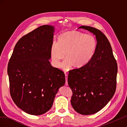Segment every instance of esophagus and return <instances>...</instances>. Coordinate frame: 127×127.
<instances>
[{
	"mask_svg": "<svg viewBox=\"0 0 127 127\" xmlns=\"http://www.w3.org/2000/svg\"><path fill=\"white\" fill-rule=\"evenodd\" d=\"M64 74H65V78H66V83H65V85L66 86H67L68 84V81H67V79H68V75H67V74L66 72H64Z\"/></svg>",
	"mask_w": 127,
	"mask_h": 127,
	"instance_id": "34e87169",
	"label": "esophagus"
}]
</instances>
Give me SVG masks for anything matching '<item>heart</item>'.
<instances>
[{
  "label": "heart",
  "instance_id": "b5f03b06",
  "mask_svg": "<svg viewBox=\"0 0 127 127\" xmlns=\"http://www.w3.org/2000/svg\"><path fill=\"white\" fill-rule=\"evenodd\" d=\"M97 48V40L94 36L76 31L66 32L59 35L58 43L54 42L51 45L52 63L55 67H61L64 70L70 69L74 66L83 67L93 58ZM64 53L67 58L61 64Z\"/></svg>",
  "mask_w": 127,
  "mask_h": 127
}]
</instances>
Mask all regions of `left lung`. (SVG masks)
<instances>
[{"instance_id":"obj_1","label":"left lung","mask_w":127,"mask_h":127,"mask_svg":"<svg viewBox=\"0 0 127 127\" xmlns=\"http://www.w3.org/2000/svg\"><path fill=\"white\" fill-rule=\"evenodd\" d=\"M95 35L97 48L92 60L85 66L69 71L68 83L72 92L71 104L83 115L97 113L116 92L118 66L110 42L100 30L82 26Z\"/></svg>"}]
</instances>
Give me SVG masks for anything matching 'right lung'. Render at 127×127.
Wrapping results in <instances>:
<instances>
[{
    "label": "right lung",
    "mask_w": 127,
    "mask_h": 127,
    "mask_svg": "<svg viewBox=\"0 0 127 127\" xmlns=\"http://www.w3.org/2000/svg\"><path fill=\"white\" fill-rule=\"evenodd\" d=\"M54 27L44 25L22 36L15 46L7 68L11 97L26 113L39 116L52 106L64 72L52 67L50 49Z\"/></svg>",
    "instance_id": "obj_1"
}]
</instances>
